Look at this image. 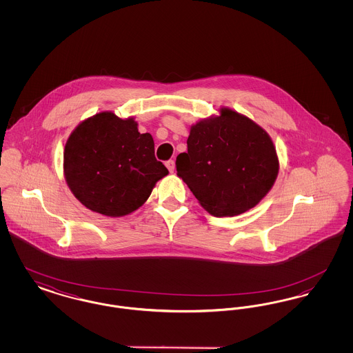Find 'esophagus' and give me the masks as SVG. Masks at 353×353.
Returning a JSON list of instances; mask_svg holds the SVG:
<instances>
[{
  "mask_svg": "<svg viewBox=\"0 0 353 353\" xmlns=\"http://www.w3.org/2000/svg\"><path fill=\"white\" fill-rule=\"evenodd\" d=\"M165 165H167V168H168L170 173L174 172V161H173V160H168V161L165 163Z\"/></svg>",
  "mask_w": 353,
  "mask_h": 353,
  "instance_id": "1",
  "label": "esophagus"
}]
</instances>
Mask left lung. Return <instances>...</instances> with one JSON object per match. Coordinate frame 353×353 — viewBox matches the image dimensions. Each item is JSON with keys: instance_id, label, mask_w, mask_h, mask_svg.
<instances>
[{"instance_id": "1", "label": "left lung", "mask_w": 353, "mask_h": 353, "mask_svg": "<svg viewBox=\"0 0 353 353\" xmlns=\"http://www.w3.org/2000/svg\"><path fill=\"white\" fill-rule=\"evenodd\" d=\"M186 144L188 152L176 159L177 174L216 217L252 209L276 179L279 163L269 134L232 110L193 125Z\"/></svg>"}]
</instances>
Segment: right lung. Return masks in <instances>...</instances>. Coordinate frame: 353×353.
I'll use <instances>...</instances> for the list:
<instances>
[{
    "mask_svg": "<svg viewBox=\"0 0 353 353\" xmlns=\"http://www.w3.org/2000/svg\"><path fill=\"white\" fill-rule=\"evenodd\" d=\"M63 168L74 196L92 212L110 217L132 213L148 200L154 184L168 174L154 157L150 134L134 119L101 112L70 134Z\"/></svg>",
    "mask_w": 353,
    "mask_h": 353,
    "instance_id": "right-lung-1",
    "label": "right lung"
}]
</instances>
